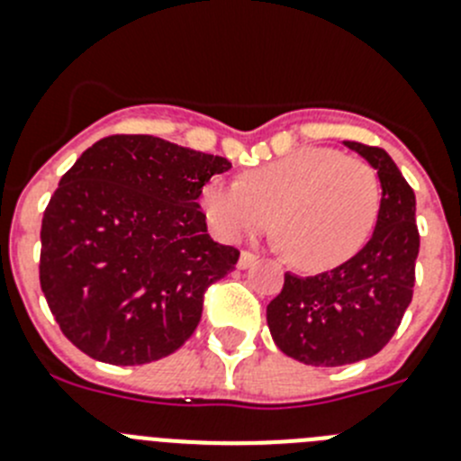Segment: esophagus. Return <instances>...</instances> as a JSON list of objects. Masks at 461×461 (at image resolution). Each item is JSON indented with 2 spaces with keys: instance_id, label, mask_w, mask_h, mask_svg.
<instances>
[{
  "instance_id": "34e87169",
  "label": "esophagus",
  "mask_w": 461,
  "mask_h": 461,
  "mask_svg": "<svg viewBox=\"0 0 461 461\" xmlns=\"http://www.w3.org/2000/svg\"><path fill=\"white\" fill-rule=\"evenodd\" d=\"M256 260H258V256L251 254V251H242V254H240V260H238V267L240 270H247V267L254 266Z\"/></svg>"
}]
</instances>
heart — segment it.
<instances>
[{
  "instance_id": "heart-1",
  "label": "heart",
  "mask_w": 461,
  "mask_h": 461,
  "mask_svg": "<svg viewBox=\"0 0 461 461\" xmlns=\"http://www.w3.org/2000/svg\"><path fill=\"white\" fill-rule=\"evenodd\" d=\"M376 170L339 149L303 148L249 170L242 180L212 177L203 210L221 238L238 240L272 223L293 266L337 267L369 242L381 214Z\"/></svg>"
}]
</instances>
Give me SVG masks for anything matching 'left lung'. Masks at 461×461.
I'll list each match as a JSON object with an SVG mask.
<instances>
[{
	"label": "left lung",
	"mask_w": 461,
	"mask_h": 461,
	"mask_svg": "<svg viewBox=\"0 0 461 461\" xmlns=\"http://www.w3.org/2000/svg\"><path fill=\"white\" fill-rule=\"evenodd\" d=\"M378 170L381 214L374 235L351 260L316 276L284 275L267 304V328L286 356L313 367L372 357L393 339L411 304L420 233L415 194L388 152L346 142Z\"/></svg>",
	"instance_id": "obj_1"
}]
</instances>
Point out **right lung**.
I'll use <instances>...</instances> for the list:
<instances>
[{
  "instance_id": "obj_1",
  "label": "right lung",
  "mask_w": 461,
  "mask_h": 461,
  "mask_svg": "<svg viewBox=\"0 0 461 461\" xmlns=\"http://www.w3.org/2000/svg\"><path fill=\"white\" fill-rule=\"evenodd\" d=\"M228 158L164 138H101L62 175L41 223V291L68 341L148 365L194 335L205 291L240 251L210 238L198 198Z\"/></svg>"
}]
</instances>
